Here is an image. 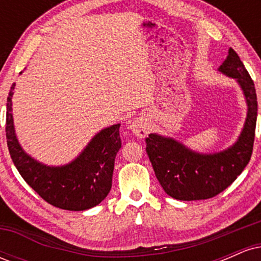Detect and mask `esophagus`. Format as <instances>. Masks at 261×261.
I'll use <instances>...</instances> for the list:
<instances>
[{"instance_id": "obj_1", "label": "esophagus", "mask_w": 261, "mask_h": 261, "mask_svg": "<svg viewBox=\"0 0 261 261\" xmlns=\"http://www.w3.org/2000/svg\"><path fill=\"white\" fill-rule=\"evenodd\" d=\"M131 131H133L135 136L143 139V137L147 136L149 133V124L146 118H137L133 121V124L130 125Z\"/></svg>"}]
</instances>
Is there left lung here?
Segmentation results:
<instances>
[{"label":"left lung","mask_w":261,"mask_h":261,"mask_svg":"<svg viewBox=\"0 0 261 261\" xmlns=\"http://www.w3.org/2000/svg\"><path fill=\"white\" fill-rule=\"evenodd\" d=\"M218 71L234 79L247 103V118L232 146L214 153H200L173 137L149 134L146 151L161 187L181 201L206 200L222 193L249 163L257 116L256 92L243 62L230 47Z\"/></svg>","instance_id":"8db88e82"}]
</instances>
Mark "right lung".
<instances>
[{
    "mask_svg": "<svg viewBox=\"0 0 261 261\" xmlns=\"http://www.w3.org/2000/svg\"><path fill=\"white\" fill-rule=\"evenodd\" d=\"M14 87L16 83L12 85L7 98L6 137L11 158L22 178L40 197L55 207L83 211L99 205L112 189L114 163L121 148L120 124L95 134L70 163L47 166L27 153L17 139L12 115Z\"/></svg>",
    "mask_w": 261,
    "mask_h": 261,
    "instance_id": "right-lung-1",
    "label": "right lung"
}]
</instances>
